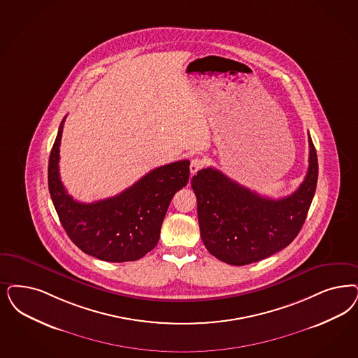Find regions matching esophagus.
Returning a JSON list of instances; mask_svg holds the SVG:
<instances>
[{
    "instance_id": "34e87169",
    "label": "esophagus",
    "mask_w": 358,
    "mask_h": 358,
    "mask_svg": "<svg viewBox=\"0 0 358 358\" xmlns=\"http://www.w3.org/2000/svg\"><path fill=\"white\" fill-rule=\"evenodd\" d=\"M203 164H205V161L202 160L201 157H194L190 162V173L192 174L197 173L203 166Z\"/></svg>"
}]
</instances>
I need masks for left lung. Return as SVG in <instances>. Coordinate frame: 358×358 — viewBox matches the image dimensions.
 <instances>
[{"mask_svg":"<svg viewBox=\"0 0 358 358\" xmlns=\"http://www.w3.org/2000/svg\"><path fill=\"white\" fill-rule=\"evenodd\" d=\"M309 143L304 181L291 196L263 197L214 168L193 176L201 238L210 254L233 266L266 259L288 246L306 222L317 185L316 149Z\"/></svg>","mask_w":358,"mask_h":358,"instance_id":"8db88e82","label":"left lung"}]
</instances>
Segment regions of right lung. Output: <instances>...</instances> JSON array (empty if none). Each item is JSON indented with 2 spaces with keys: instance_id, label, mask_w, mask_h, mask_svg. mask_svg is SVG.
I'll list each match as a JSON object with an SVG mask.
<instances>
[{
  "instance_id": "1",
  "label": "right lung",
  "mask_w": 358,
  "mask_h": 358,
  "mask_svg": "<svg viewBox=\"0 0 358 358\" xmlns=\"http://www.w3.org/2000/svg\"><path fill=\"white\" fill-rule=\"evenodd\" d=\"M66 119V117H64ZM49 159V192L69 238L83 252L106 262H134L153 250L176 192L189 181V160L147 173L115 197L83 203L71 197L59 176L63 123Z\"/></svg>"
}]
</instances>
